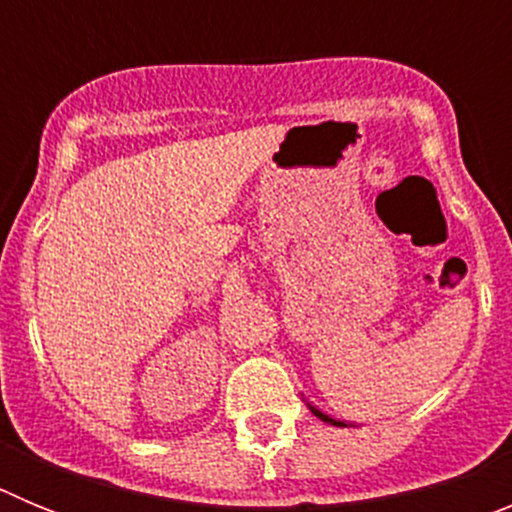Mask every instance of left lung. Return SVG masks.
Segmentation results:
<instances>
[{"label":"left lung","mask_w":512,"mask_h":512,"mask_svg":"<svg viewBox=\"0 0 512 512\" xmlns=\"http://www.w3.org/2000/svg\"><path fill=\"white\" fill-rule=\"evenodd\" d=\"M307 408L312 410V415H318V418L323 420V423H330V425H341V428H343V425H346V423H343V420H336V418H330V415H325L323 410H318V408H315V405H310V402H307Z\"/></svg>","instance_id":"8db88e82"}]
</instances>
